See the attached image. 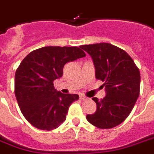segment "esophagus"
<instances>
[{"label":"esophagus","mask_w":154,"mask_h":154,"mask_svg":"<svg viewBox=\"0 0 154 154\" xmlns=\"http://www.w3.org/2000/svg\"><path fill=\"white\" fill-rule=\"evenodd\" d=\"M79 99H80L81 100H85L86 99H87V97H86V96H80Z\"/></svg>","instance_id":"1"}]
</instances>
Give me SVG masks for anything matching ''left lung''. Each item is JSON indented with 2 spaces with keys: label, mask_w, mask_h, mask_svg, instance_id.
I'll return each mask as SVG.
<instances>
[{
  "label": "left lung",
  "mask_w": 154,
  "mask_h": 154,
  "mask_svg": "<svg viewBox=\"0 0 154 154\" xmlns=\"http://www.w3.org/2000/svg\"><path fill=\"white\" fill-rule=\"evenodd\" d=\"M93 60L96 78L103 82L106 96L100 100L93 97L96 112L87 115L89 123L97 128H112L128 117L140 93V75L133 58L112 44L83 45Z\"/></svg>",
  "instance_id": "8db88e82"
}]
</instances>
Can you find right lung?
I'll list each match as a JSON object with an SVG mask.
<instances>
[{
  "instance_id": "add662e5",
  "label": "right lung",
  "mask_w": 154,
  "mask_h": 154,
  "mask_svg": "<svg viewBox=\"0 0 154 154\" xmlns=\"http://www.w3.org/2000/svg\"><path fill=\"white\" fill-rule=\"evenodd\" d=\"M81 47L44 46L21 61L15 73V96L21 113L35 128L53 130L66 120L68 108L78 100L76 94H63L54 87L64 65L85 57Z\"/></svg>"
}]
</instances>
